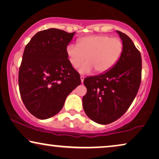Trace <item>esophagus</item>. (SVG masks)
I'll return each mask as SVG.
<instances>
[{
    "mask_svg": "<svg viewBox=\"0 0 159 159\" xmlns=\"http://www.w3.org/2000/svg\"><path fill=\"white\" fill-rule=\"evenodd\" d=\"M80 79H81V82H82V83H83V82H84V76H80Z\"/></svg>",
    "mask_w": 159,
    "mask_h": 159,
    "instance_id": "1",
    "label": "esophagus"
}]
</instances>
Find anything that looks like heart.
Wrapping results in <instances>:
<instances>
[{
  "instance_id": "obj_1",
  "label": "heart",
  "mask_w": 159,
  "mask_h": 159,
  "mask_svg": "<svg viewBox=\"0 0 159 159\" xmlns=\"http://www.w3.org/2000/svg\"><path fill=\"white\" fill-rule=\"evenodd\" d=\"M66 52L71 66L78 68L84 60L87 62L80 69L82 74L95 69L97 73L106 72L118 62L123 52V43L118 38L98 34L78 39L77 45L69 44Z\"/></svg>"
}]
</instances>
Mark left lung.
Returning <instances> with one entry per match:
<instances>
[{
  "label": "left lung",
  "mask_w": 159,
  "mask_h": 159,
  "mask_svg": "<svg viewBox=\"0 0 159 159\" xmlns=\"http://www.w3.org/2000/svg\"><path fill=\"white\" fill-rule=\"evenodd\" d=\"M116 32L123 43V52L118 62L109 71L84 80L87 88L82 98L84 111L89 118L101 125L114 122L127 111L141 82L140 51L127 34Z\"/></svg>",
  "instance_id": "obj_1"
}]
</instances>
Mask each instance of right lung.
Here are the masks:
<instances>
[{
	"instance_id": "right-lung-1",
	"label": "right lung",
	"mask_w": 159,
	"mask_h": 159,
	"mask_svg": "<svg viewBox=\"0 0 159 159\" xmlns=\"http://www.w3.org/2000/svg\"><path fill=\"white\" fill-rule=\"evenodd\" d=\"M75 34L51 28L38 32L26 45L19 71V93L38 119L58 114L68 95L81 84L66 52Z\"/></svg>"
}]
</instances>
